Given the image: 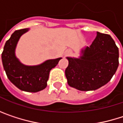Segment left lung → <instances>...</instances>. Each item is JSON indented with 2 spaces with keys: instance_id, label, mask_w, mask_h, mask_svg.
I'll list each match as a JSON object with an SVG mask.
<instances>
[{
  "instance_id": "8db88e82",
  "label": "left lung",
  "mask_w": 123,
  "mask_h": 123,
  "mask_svg": "<svg viewBox=\"0 0 123 123\" xmlns=\"http://www.w3.org/2000/svg\"><path fill=\"white\" fill-rule=\"evenodd\" d=\"M119 50L110 35L97 32L78 58L67 57L65 76L68 85L81 91L95 90L107 84L119 65Z\"/></svg>"
}]
</instances>
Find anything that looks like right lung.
I'll return each instance as SVG.
<instances>
[{"label":"right lung","mask_w":123,"mask_h":123,"mask_svg":"<svg viewBox=\"0 0 123 123\" xmlns=\"http://www.w3.org/2000/svg\"><path fill=\"white\" fill-rule=\"evenodd\" d=\"M29 28L15 31L4 45L2 62L8 78L13 85L21 90L36 92L45 89L49 73L62 58L48 60L37 65H25L15 56V48L20 36Z\"/></svg>","instance_id":"right-lung-1"}]
</instances>
